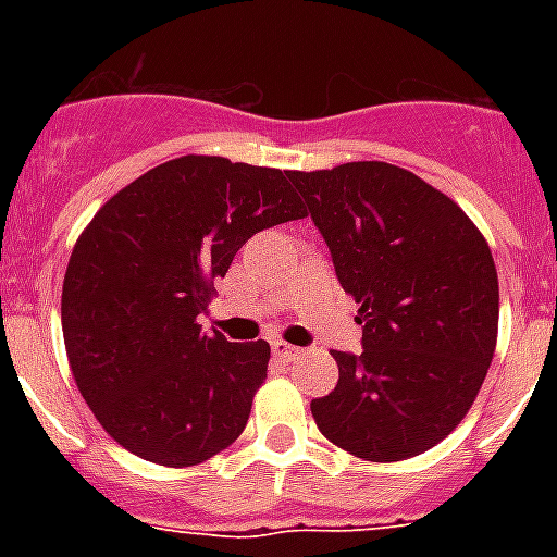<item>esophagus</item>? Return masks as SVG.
<instances>
[{"mask_svg": "<svg viewBox=\"0 0 557 557\" xmlns=\"http://www.w3.org/2000/svg\"><path fill=\"white\" fill-rule=\"evenodd\" d=\"M271 349H274V356L280 358H295L300 349L292 347V344H286V341H271Z\"/></svg>", "mask_w": 557, "mask_h": 557, "instance_id": "34e87169", "label": "esophagus"}]
</instances>
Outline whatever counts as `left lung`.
<instances>
[{"label":"left lung","mask_w":557,"mask_h":557,"mask_svg":"<svg viewBox=\"0 0 557 557\" xmlns=\"http://www.w3.org/2000/svg\"><path fill=\"white\" fill-rule=\"evenodd\" d=\"M356 297L361 356L338 352V384L312 398L321 433L370 462L433 448L474 405L497 347L492 251L457 201L384 161L292 173Z\"/></svg>","instance_id":"8db88e82"}]
</instances>
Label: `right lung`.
Here are the masks:
<instances>
[{
    "mask_svg": "<svg viewBox=\"0 0 557 557\" xmlns=\"http://www.w3.org/2000/svg\"><path fill=\"white\" fill-rule=\"evenodd\" d=\"M288 182L292 170L182 156L117 190L74 245L60 306L69 364L135 457L199 466L245 431L271 347L208 335L196 318L253 234L306 216Z\"/></svg>",
    "mask_w": 557,
    "mask_h": 557,
    "instance_id": "add662e5",
    "label": "right lung"
}]
</instances>
